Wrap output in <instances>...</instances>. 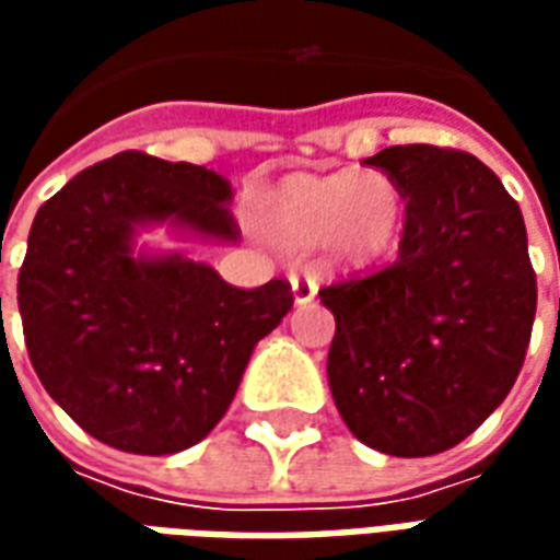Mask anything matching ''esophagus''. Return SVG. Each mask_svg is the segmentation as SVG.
<instances>
[{"mask_svg": "<svg viewBox=\"0 0 560 560\" xmlns=\"http://www.w3.org/2000/svg\"><path fill=\"white\" fill-rule=\"evenodd\" d=\"M291 288H293V300L300 305L312 303L317 296V279L312 272H293L291 276Z\"/></svg>", "mask_w": 560, "mask_h": 560, "instance_id": "1", "label": "esophagus"}]
</instances>
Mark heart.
<instances>
[{
    "instance_id": "obj_1",
    "label": "heart",
    "mask_w": 560,
    "mask_h": 560,
    "mask_svg": "<svg viewBox=\"0 0 560 560\" xmlns=\"http://www.w3.org/2000/svg\"><path fill=\"white\" fill-rule=\"evenodd\" d=\"M405 191L384 171L293 173L257 197L255 221L269 243L308 252L327 243L348 264H372L399 243Z\"/></svg>"
}]
</instances>
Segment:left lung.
Returning a JSON list of instances; mask_svg holds the SVG:
<instances>
[{"label":"left lung","mask_w":560,"mask_h":560,"mask_svg":"<svg viewBox=\"0 0 560 560\" xmlns=\"http://www.w3.org/2000/svg\"><path fill=\"white\" fill-rule=\"evenodd\" d=\"M405 191L399 257L332 281L327 377L365 446L417 458L465 441L516 384L537 276L522 209L480 159L408 143L365 159Z\"/></svg>","instance_id":"left-lung-1"}]
</instances>
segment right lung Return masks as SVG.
<instances>
[{"mask_svg": "<svg viewBox=\"0 0 560 560\" xmlns=\"http://www.w3.org/2000/svg\"><path fill=\"white\" fill-rule=\"evenodd\" d=\"M228 200L215 171L128 149L78 173L32 221L18 276L32 369L102 444L167 456L203 441L257 341L291 312L284 279L245 291L179 255H131L143 221L233 240Z\"/></svg>", "mask_w": 560, "mask_h": 560, "instance_id": "1", "label": "right lung"}]
</instances>
